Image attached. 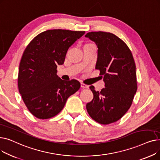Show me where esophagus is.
<instances>
[{
	"label": "esophagus",
	"mask_w": 160,
	"mask_h": 160,
	"mask_svg": "<svg viewBox=\"0 0 160 160\" xmlns=\"http://www.w3.org/2000/svg\"><path fill=\"white\" fill-rule=\"evenodd\" d=\"M80 86H81V88H86V89H88L89 88V86L88 85L85 84V83H80Z\"/></svg>",
	"instance_id": "1"
}]
</instances>
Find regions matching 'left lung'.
I'll list each match as a JSON object with an SVG mask.
<instances>
[{
  "mask_svg": "<svg viewBox=\"0 0 160 160\" xmlns=\"http://www.w3.org/2000/svg\"><path fill=\"white\" fill-rule=\"evenodd\" d=\"M85 36L97 45L95 69L105 82L100 92L93 86L89 87L93 98L86 109L94 121L109 124L121 119L132 104L138 89L135 62L127 45L113 33L90 32Z\"/></svg>",
  "mask_w": 160,
  "mask_h": 160,
  "instance_id": "1",
  "label": "left lung"
}]
</instances>
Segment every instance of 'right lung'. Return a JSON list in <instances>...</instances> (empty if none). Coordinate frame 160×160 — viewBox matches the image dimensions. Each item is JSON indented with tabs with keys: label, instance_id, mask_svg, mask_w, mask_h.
Listing matches in <instances>:
<instances>
[{
	"label": "right lung",
	"instance_id": "1",
	"mask_svg": "<svg viewBox=\"0 0 160 160\" xmlns=\"http://www.w3.org/2000/svg\"><path fill=\"white\" fill-rule=\"evenodd\" d=\"M84 33L48 30L36 36L25 48L19 64L18 88L24 103L37 118L47 119L58 114L67 98L80 89L78 80H62L56 72L69 48Z\"/></svg>",
	"mask_w": 160,
	"mask_h": 160
}]
</instances>
